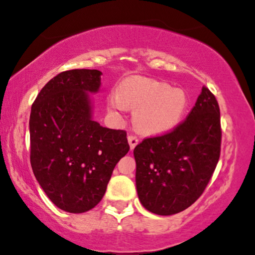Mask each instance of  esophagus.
<instances>
[{
  "label": "esophagus",
  "mask_w": 255,
  "mask_h": 255,
  "mask_svg": "<svg viewBox=\"0 0 255 255\" xmlns=\"http://www.w3.org/2000/svg\"><path fill=\"white\" fill-rule=\"evenodd\" d=\"M128 143H129L130 149H134V147L139 143V139L135 135H128Z\"/></svg>",
  "instance_id": "esophagus-1"
}]
</instances>
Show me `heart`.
I'll use <instances>...</instances> for the list:
<instances>
[{
	"mask_svg": "<svg viewBox=\"0 0 255 255\" xmlns=\"http://www.w3.org/2000/svg\"><path fill=\"white\" fill-rule=\"evenodd\" d=\"M109 110L125 112L135 109L134 125L147 135H158L172 130L182 121L188 96L185 91L171 88L166 83L149 78H128L107 98Z\"/></svg>",
	"mask_w": 255,
	"mask_h": 255,
	"instance_id": "heart-1",
	"label": "heart"
}]
</instances>
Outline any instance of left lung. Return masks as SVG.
I'll return each mask as SVG.
<instances>
[{
  "label": "left lung",
  "mask_w": 255,
  "mask_h": 255,
  "mask_svg": "<svg viewBox=\"0 0 255 255\" xmlns=\"http://www.w3.org/2000/svg\"><path fill=\"white\" fill-rule=\"evenodd\" d=\"M221 136L219 103L203 87L182 124L170 133L143 139L134 148L141 204L162 216L194 204L219 162Z\"/></svg>",
  "instance_id": "1"
}]
</instances>
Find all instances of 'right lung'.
Here are the masks:
<instances>
[{
  "mask_svg": "<svg viewBox=\"0 0 255 255\" xmlns=\"http://www.w3.org/2000/svg\"><path fill=\"white\" fill-rule=\"evenodd\" d=\"M98 70L60 72L41 89L29 118L30 165L52 203L67 213L93 209L106 194L120 159L129 151L126 130L93 120L90 94Z\"/></svg>",
  "mask_w": 255,
  "mask_h": 255,
  "instance_id": "1",
  "label": "right lung"
}]
</instances>
